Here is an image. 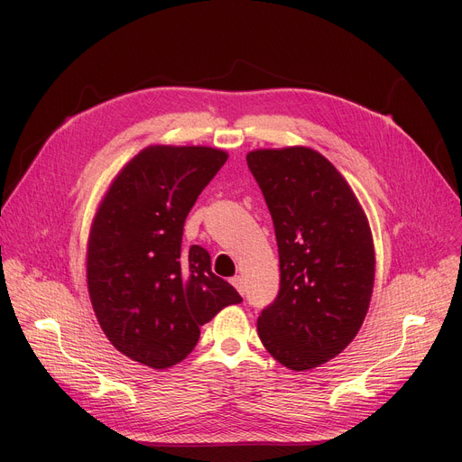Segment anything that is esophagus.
<instances>
[{
	"instance_id": "esophagus-1",
	"label": "esophagus",
	"mask_w": 462,
	"mask_h": 462,
	"mask_svg": "<svg viewBox=\"0 0 462 462\" xmlns=\"http://www.w3.org/2000/svg\"><path fill=\"white\" fill-rule=\"evenodd\" d=\"M231 285L241 292V295H245V283H243V277L241 275H235L233 279H231Z\"/></svg>"
}]
</instances>
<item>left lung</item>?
Instances as JSON below:
<instances>
[{
  "mask_svg": "<svg viewBox=\"0 0 462 462\" xmlns=\"http://www.w3.org/2000/svg\"><path fill=\"white\" fill-rule=\"evenodd\" d=\"M268 204L279 248L277 299L258 337L295 372L337 356L366 318L375 273L368 217L335 165L309 146L246 153Z\"/></svg>",
  "mask_w": 462,
  "mask_h": 462,
  "instance_id": "1",
  "label": "left lung"
}]
</instances>
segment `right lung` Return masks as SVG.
<instances>
[{
  "label": "right lung",
  "mask_w": 462,
  "mask_h": 462,
  "mask_svg": "<svg viewBox=\"0 0 462 462\" xmlns=\"http://www.w3.org/2000/svg\"><path fill=\"white\" fill-rule=\"evenodd\" d=\"M227 158L209 146H146L92 219L87 282L97 324L119 353L153 370L185 360L200 326L243 300L212 272L206 248H183L190 208Z\"/></svg>",
  "instance_id": "1"
}]
</instances>
